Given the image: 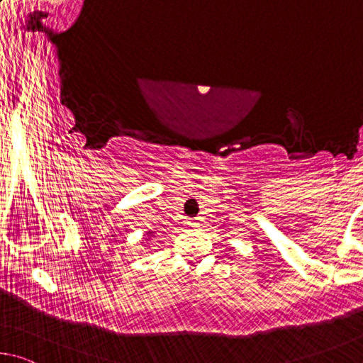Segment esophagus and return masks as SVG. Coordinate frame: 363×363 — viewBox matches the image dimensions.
<instances>
[{"label":"esophagus","mask_w":363,"mask_h":363,"mask_svg":"<svg viewBox=\"0 0 363 363\" xmlns=\"http://www.w3.org/2000/svg\"><path fill=\"white\" fill-rule=\"evenodd\" d=\"M188 225H189V226H193V228H196V226L199 225V220H198V218H191V220L188 221Z\"/></svg>","instance_id":"1"}]
</instances>
